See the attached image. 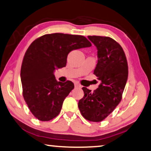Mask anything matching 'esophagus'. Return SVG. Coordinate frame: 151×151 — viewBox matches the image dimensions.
<instances>
[{
  "label": "esophagus",
  "instance_id": "1",
  "mask_svg": "<svg viewBox=\"0 0 151 151\" xmlns=\"http://www.w3.org/2000/svg\"><path fill=\"white\" fill-rule=\"evenodd\" d=\"M74 86H75V88H82V86L77 82L74 83Z\"/></svg>",
  "mask_w": 151,
  "mask_h": 151
}]
</instances>
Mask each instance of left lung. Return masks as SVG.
Segmentation results:
<instances>
[{
    "instance_id": "obj_1",
    "label": "left lung",
    "mask_w": 151,
    "mask_h": 151,
    "mask_svg": "<svg viewBox=\"0 0 151 151\" xmlns=\"http://www.w3.org/2000/svg\"><path fill=\"white\" fill-rule=\"evenodd\" d=\"M98 50L94 74L101 82L92 92L83 87V96L78 107L86 119L100 122L111 113L121 101L128 76L126 55L119 43L110 37L88 36Z\"/></svg>"
}]
</instances>
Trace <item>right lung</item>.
<instances>
[{"instance_id":"1","label":"right lung","mask_w":151,"mask_h":151,"mask_svg":"<svg viewBox=\"0 0 151 151\" xmlns=\"http://www.w3.org/2000/svg\"><path fill=\"white\" fill-rule=\"evenodd\" d=\"M91 46L84 36L62 33L45 34L29 45L22 61L21 80L25 103L38 120L50 121L57 117L74 88L71 81L57 82L54 71L65 67L71 50Z\"/></svg>"}]
</instances>
